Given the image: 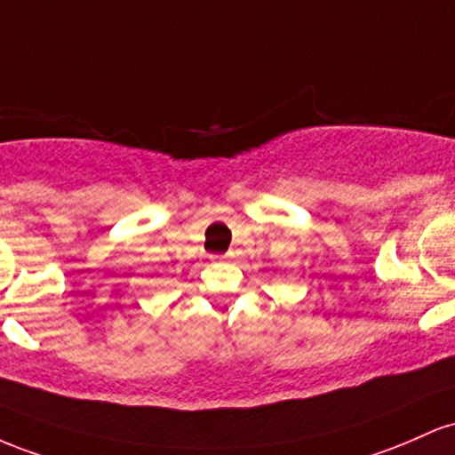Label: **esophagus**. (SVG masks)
I'll return each mask as SVG.
<instances>
[{"mask_svg":"<svg viewBox=\"0 0 455 455\" xmlns=\"http://www.w3.org/2000/svg\"><path fill=\"white\" fill-rule=\"evenodd\" d=\"M212 259H217V262H226L228 255H212Z\"/></svg>","mask_w":455,"mask_h":455,"instance_id":"1","label":"esophagus"}]
</instances>
